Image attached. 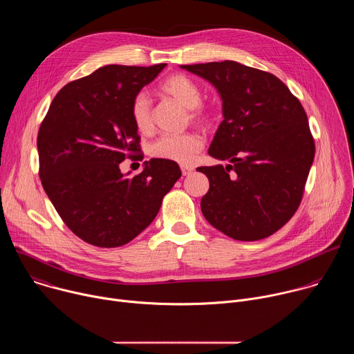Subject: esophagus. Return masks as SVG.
I'll use <instances>...</instances> for the list:
<instances>
[{
	"mask_svg": "<svg viewBox=\"0 0 354 354\" xmlns=\"http://www.w3.org/2000/svg\"><path fill=\"white\" fill-rule=\"evenodd\" d=\"M180 169H182V175H183V176H187V175H190V174L193 172V168H192V167H187V165H182Z\"/></svg>",
	"mask_w": 354,
	"mask_h": 354,
	"instance_id": "1",
	"label": "esophagus"
}]
</instances>
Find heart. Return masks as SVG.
I'll use <instances>...</instances> for the list:
<instances>
[{
	"label": "heart",
	"instance_id": "obj_1",
	"mask_svg": "<svg viewBox=\"0 0 354 354\" xmlns=\"http://www.w3.org/2000/svg\"><path fill=\"white\" fill-rule=\"evenodd\" d=\"M160 91L175 99L182 106L189 109V118L200 124H207L210 122V112L200 105L201 102V91L197 84L183 74H175L168 77L160 86ZM131 118L136 129L148 134L154 129L153 111L147 95L138 93L131 105ZM203 147L201 138L192 131L182 134H165L160 137L153 145H151V156L178 162L182 165L190 164L198 151Z\"/></svg>",
	"mask_w": 354,
	"mask_h": 354
}]
</instances>
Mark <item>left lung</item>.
<instances>
[{"mask_svg": "<svg viewBox=\"0 0 354 354\" xmlns=\"http://www.w3.org/2000/svg\"><path fill=\"white\" fill-rule=\"evenodd\" d=\"M180 68L209 81L223 100L209 154L231 164L197 168L210 182L201 213L236 241L274 234L298 209L315 156L304 108L276 75L236 62Z\"/></svg>", "mask_w": 354, "mask_h": 354, "instance_id": "1", "label": "left lung"}]
</instances>
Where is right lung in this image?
I'll return each instance as SVG.
<instances>
[{
  "label": "right lung",
  "mask_w": 354,
  "mask_h": 354,
  "mask_svg": "<svg viewBox=\"0 0 354 354\" xmlns=\"http://www.w3.org/2000/svg\"><path fill=\"white\" fill-rule=\"evenodd\" d=\"M165 63L111 64L63 86L37 134L39 176L66 225L82 241L126 245L160 212L164 196L182 172L172 161L153 158L136 176L120 172L140 151L131 105Z\"/></svg>",
  "instance_id": "right-lung-1"
}]
</instances>
